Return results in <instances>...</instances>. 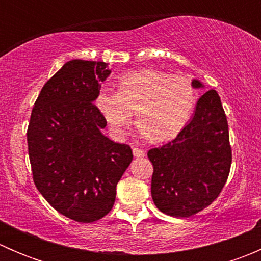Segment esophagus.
<instances>
[{
	"label": "esophagus",
	"mask_w": 261,
	"mask_h": 261,
	"mask_svg": "<svg viewBox=\"0 0 261 261\" xmlns=\"http://www.w3.org/2000/svg\"><path fill=\"white\" fill-rule=\"evenodd\" d=\"M133 152H134V156H135V158L145 156V151H144L143 149H139V147H134Z\"/></svg>",
	"instance_id": "34e87169"
}]
</instances>
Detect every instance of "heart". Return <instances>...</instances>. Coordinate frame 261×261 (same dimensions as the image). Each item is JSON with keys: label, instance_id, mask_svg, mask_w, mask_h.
I'll list each match as a JSON object with an SVG mask.
<instances>
[{"label": "heart", "instance_id": "heart-1", "mask_svg": "<svg viewBox=\"0 0 261 261\" xmlns=\"http://www.w3.org/2000/svg\"><path fill=\"white\" fill-rule=\"evenodd\" d=\"M196 102L197 92L189 78L144 68L121 75L117 92L99 89L94 106L116 138H123L135 112L141 135L168 140L188 123Z\"/></svg>", "mask_w": 261, "mask_h": 261}]
</instances>
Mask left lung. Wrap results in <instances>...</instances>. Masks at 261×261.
I'll return each mask as SVG.
<instances>
[{"label": "left lung", "mask_w": 261, "mask_h": 261, "mask_svg": "<svg viewBox=\"0 0 261 261\" xmlns=\"http://www.w3.org/2000/svg\"><path fill=\"white\" fill-rule=\"evenodd\" d=\"M194 88H203L192 81ZM154 167L151 197L155 206L173 217H189L208 207L230 174L228 125L215 89L198 99L192 120L174 140L147 151Z\"/></svg>", "instance_id": "8db88e82"}]
</instances>
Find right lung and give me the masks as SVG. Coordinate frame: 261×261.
<instances>
[{
    "label": "right lung",
    "mask_w": 261,
    "mask_h": 261,
    "mask_svg": "<svg viewBox=\"0 0 261 261\" xmlns=\"http://www.w3.org/2000/svg\"><path fill=\"white\" fill-rule=\"evenodd\" d=\"M111 70L105 62L73 59L44 84L33 107L28 146L33 179L53 208L91 223L112 210L116 186L133 160L110 140L94 98Z\"/></svg>",
    "instance_id": "right-lung-1"
}]
</instances>
